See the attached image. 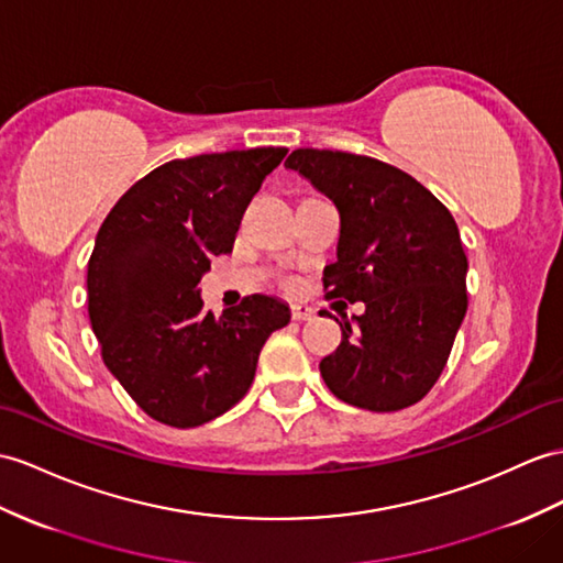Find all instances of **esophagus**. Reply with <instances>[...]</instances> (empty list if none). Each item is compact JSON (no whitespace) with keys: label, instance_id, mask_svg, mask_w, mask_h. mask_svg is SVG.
<instances>
[{"label":"esophagus","instance_id":"esophagus-1","mask_svg":"<svg viewBox=\"0 0 563 563\" xmlns=\"http://www.w3.org/2000/svg\"><path fill=\"white\" fill-rule=\"evenodd\" d=\"M291 318L296 322H306V320H312L314 318V310L310 306H303V303H296L291 306Z\"/></svg>","mask_w":563,"mask_h":563}]
</instances>
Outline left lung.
Masks as SVG:
<instances>
[{
  "instance_id": "8db88e82",
  "label": "left lung",
  "mask_w": 563,
  "mask_h": 563,
  "mask_svg": "<svg viewBox=\"0 0 563 563\" xmlns=\"http://www.w3.org/2000/svg\"><path fill=\"white\" fill-rule=\"evenodd\" d=\"M336 205V263L327 298L365 312L339 322L320 373L336 399L375 413L418 404L440 379L468 310L454 217L413 176L365 155L298 147L284 162ZM346 306V303H344Z\"/></svg>"
}]
</instances>
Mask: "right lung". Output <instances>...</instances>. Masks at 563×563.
Returning <instances> with one entry per match:
<instances>
[{"mask_svg": "<svg viewBox=\"0 0 563 563\" xmlns=\"http://www.w3.org/2000/svg\"><path fill=\"white\" fill-rule=\"evenodd\" d=\"M286 147L172 159L107 214L88 260V314L102 361L150 418L186 430L227 413L251 389L257 355L291 310L253 294L222 318L198 284L231 253L241 217Z\"/></svg>", "mask_w": 563, "mask_h": 563, "instance_id": "right-lung-1", "label": "right lung"}]
</instances>
